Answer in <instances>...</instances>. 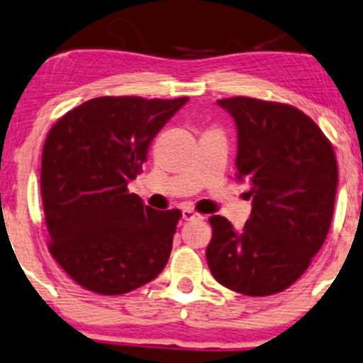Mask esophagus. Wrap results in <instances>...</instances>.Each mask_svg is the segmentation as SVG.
<instances>
[{
    "label": "esophagus",
    "mask_w": 363,
    "mask_h": 363,
    "mask_svg": "<svg viewBox=\"0 0 363 363\" xmlns=\"http://www.w3.org/2000/svg\"><path fill=\"white\" fill-rule=\"evenodd\" d=\"M182 219H186V221H194V219H204V216L196 213V211L192 209H182Z\"/></svg>",
    "instance_id": "1"
}]
</instances>
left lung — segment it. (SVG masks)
<instances>
[{"label":"left lung","instance_id":"1","mask_svg":"<svg viewBox=\"0 0 363 363\" xmlns=\"http://www.w3.org/2000/svg\"><path fill=\"white\" fill-rule=\"evenodd\" d=\"M218 104L238 127L236 179L247 182L253 211L241 231L223 216L206 259L223 286L246 296L290 288L323 246L338 182L332 142L300 108L251 97Z\"/></svg>","mask_w":363,"mask_h":363}]
</instances>
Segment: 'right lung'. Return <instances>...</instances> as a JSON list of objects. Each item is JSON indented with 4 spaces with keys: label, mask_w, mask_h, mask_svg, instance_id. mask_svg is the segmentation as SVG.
<instances>
[{
    "label": "right lung",
    "mask_w": 363,
    "mask_h": 363,
    "mask_svg": "<svg viewBox=\"0 0 363 363\" xmlns=\"http://www.w3.org/2000/svg\"><path fill=\"white\" fill-rule=\"evenodd\" d=\"M189 97H97L50 128L41 154L48 250L73 281L123 295L162 272L182 213L142 204L127 184L150 142Z\"/></svg>",
    "instance_id": "add662e5"
}]
</instances>
